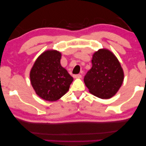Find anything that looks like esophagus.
Segmentation results:
<instances>
[{"instance_id":"esophagus-1","label":"esophagus","mask_w":146,"mask_h":146,"mask_svg":"<svg viewBox=\"0 0 146 146\" xmlns=\"http://www.w3.org/2000/svg\"><path fill=\"white\" fill-rule=\"evenodd\" d=\"M73 76H74V78H81L82 75L81 74H74Z\"/></svg>"}]
</instances>
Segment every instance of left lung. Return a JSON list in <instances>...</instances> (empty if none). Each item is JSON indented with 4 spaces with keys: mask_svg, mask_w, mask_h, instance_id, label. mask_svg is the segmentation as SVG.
<instances>
[{
    "mask_svg": "<svg viewBox=\"0 0 146 146\" xmlns=\"http://www.w3.org/2000/svg\"><path fill=\"white\" fill-rule=\"evenodd\" d=\"M92 66L84 81L89 92L102 99H109L119 90L123 81V72L113 54L107 49H100L93 54Z\"/></svg>",
    "mask_w": 146,
    "mask_h": 146,
    "instance_id": "8db88e82",
    "label": "left lung"
}]
</instances>
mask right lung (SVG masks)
Masks as SVG:
<instances>
[{
    "mask_svg": "<svg viewBox=\"0 0 146 146\" xmlns=\"http://www.w3.org/2000/svg\"><path fill=\"white\" fill-rule=\"evenodd\" d=\"M61 53L46 50L32 68L31 82L36 94L46 101H56L68 91L73 78L60 64Z\"/></svg>",
    "mask_w": 146,
    "mask_h": 146,
    "instance_id": "add662e5",
    "label": "right lung"
}]
</instances>
